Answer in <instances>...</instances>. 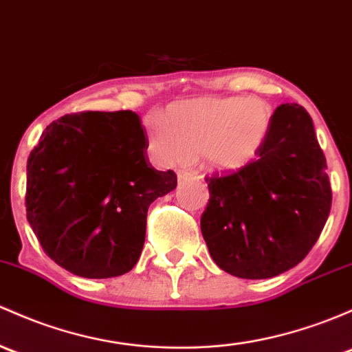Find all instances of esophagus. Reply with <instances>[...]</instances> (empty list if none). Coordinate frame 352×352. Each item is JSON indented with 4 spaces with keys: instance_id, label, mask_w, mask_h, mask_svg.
I'll use <instances>...</instances> for the list:
<instances>
[{
    "instance_id": "1",
    "label": "esophagus",
    "mask_w": 352,
    "mask_h": 352,
    "mask_svg": "<svg viewBox=\"0 0 352 352\" xmlns=\"http://www.w3.org/2000/svg\"><path fill=\"white\" fill-rule=\"evenodd\" d=\"M188 179H202V177L199 175L197 172H192V170H186V172H184V170H180L179 172L180 182H184V180H188Z\"/></svg>"
}]
</instances>
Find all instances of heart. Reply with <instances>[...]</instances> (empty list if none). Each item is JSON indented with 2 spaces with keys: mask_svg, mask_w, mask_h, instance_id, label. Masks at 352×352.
Listing matches in <instances>:
<instances>
[{
  "mask_svg": "<svg viewBox=\"0 0 352 352\" xmlns=\"http://www.w3.org/2000/svg\"><path fill=\"white\" fill-rule=\"evenodd\" d=\"M261 98H195L173 102L151 124L148 146L158 162L179 165L202 155L216 170H239L254 160L272 126Z\"/></svg>",
  "mask_w": 352,
  "mask_h": 352,
  "instance_id": "1",
  "label": "heart"
}]
</instances>
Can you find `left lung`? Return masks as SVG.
<instances>
[{
  "mask_svg": "<svg viewBox=\"0 0 352 352\" xmlns=\"http://www.w3.org/2000/svg\"><path fill=\"white\" fill-rule=\"evenodd\" d=\"M324 151L300 104L275 109L256 160L206 177L209 202L201 229L221 270L238 278H272L309 254L331 212Z\"/></svg>",
  "mask_w": 352,
  "mask_h": 352,
  "instance_id": "obj_1",
  "label": "left lung"
}]
</instances>
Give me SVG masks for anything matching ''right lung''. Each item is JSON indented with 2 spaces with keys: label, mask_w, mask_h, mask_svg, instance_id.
<instances>
[{
  "label": "right lung",
  "mask_w": 352,
  "mask_h": 352,
  "mask_svg": "<svg viewBox=\"0 0 352 352\" xmlns=\"http://www.w3.org/2000/svg\"><path fill=\"white\" fill-rule=\"evenodd\" d=\"M133 111H84L54 121L30 151L27 219L43 251L84 278L128 273L145 244L151 202L177 187L148 162Z\"/></svg>",
  "instance_id": "1"
}]
</instances>
